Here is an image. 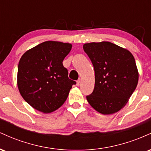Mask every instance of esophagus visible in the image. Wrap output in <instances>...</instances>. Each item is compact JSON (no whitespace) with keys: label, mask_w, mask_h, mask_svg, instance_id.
I'll return each mask as SVG.
<instances>
[{"label":"esophagus","mask_w":151,"mask_h":151,"mask_svg":"<svg viewBox=\"0 0 151 151\" xmlns=\"http://www.w3.org/2000/svg\"><path fill=\"white\" fill-rule=\"evenodd\" d=\"M80 82H81V79H79L77 81V86H79V84H80Z\"/></svg>","instance_id":"esophagus-1"}]
</instances>
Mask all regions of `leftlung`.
I'll return each mask as SVG.
<instances>
[{"instance_id": "left-lung-1", "label": "left lung", "mask_w": 151, "mask_h": 151, "mask_svg": "<svg viewBox=\"0 0 151 151\" xmlns=\"http://www.w3.org/2000/svg\"><path fill=\"white\" fill-rule=\"evenodd\" d=\"M83 49L95 72L94 89L86 96L88 102L102 114L119 111L138 84V72L133 55L110 42L86 43Z\"/></svg>"}]
</instances>
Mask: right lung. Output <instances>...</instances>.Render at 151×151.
Listing matches in <instances>:
<instances>
[{"label":"right lung","mask_w":151,"mask_h":151,"mask_svg":"<svg viewBox=\"0 0 151 151\" xmlns=\"http://www.w3.org/2000/svg\"><path fill=\"white\" fill-rule=\"evenodd\" d=\"M70 43L46 41L27 50L18 67V86L24 100L36 110L51 113L65 103L76 81L69 79L64 59Z\"/></svg>","instance_id":"right-lung-1"}]
</instances>
